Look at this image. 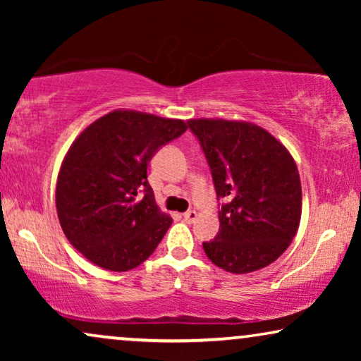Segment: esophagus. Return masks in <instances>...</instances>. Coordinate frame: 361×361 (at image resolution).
<instances>
[{
  "mask_svg": "<svg viewBox=\"0 0 361 361\" xmlns=\"http://www.w3.org/2000/svg\"><path fill=\"white\" fill-rule=\"evenodd\" d=\"M182 216H184L185 221H189V224H192V221H195V219H197V212L195 210H187Z\"/></svg>",
  "mask_w": 361,
  "mask_h": 361,
  "instance_id": "1",
  "label": "esophagus"
}]
</instances>
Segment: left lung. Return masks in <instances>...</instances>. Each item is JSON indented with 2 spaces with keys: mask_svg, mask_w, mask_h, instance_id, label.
<instances>
[{
  "mask_svg": "<svg viewBox=\"0 0 361 361\" xmlns=\"http://www.w3.org/2000/svg\"><path fill=\"white\" fill-rule=\"evenodd\" d=\"M209 162L220 230L204 241L212 263L235 274L268 266L298 231L302 190L288 149L263 128L241 121L190 120Z\"/></svg>",
  "mask_w": 361,
  "mask_h": 361,
  "instance_id": "1",
  "label": "left lung"
}]
</instances>
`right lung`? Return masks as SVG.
Returning <instances> with one entry per match:
<instances>
[{
    "label": "right lung",
    "mask_w": 361,
    "mask_h": 361,
    "mask_svg": "<svg viewBox=\"0 0 361 361\" xmlns=\"http://www.w3.org/2000/svg\"><path fill=\"white\" fill-rule=\"evenodd\" d=\"M185 130L180 120L118 110L73 141L59 172L57 215L93 264L130 271L154 253L172 219L156 204L147 164Z\"/></svg>",
    "instance_id": "obj_1"
}]
</instances>
